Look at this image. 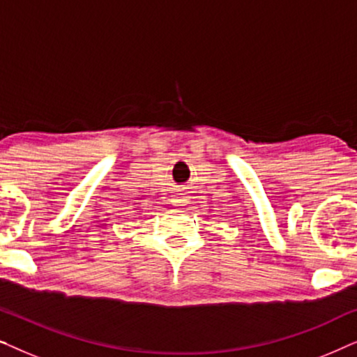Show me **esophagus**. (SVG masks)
<instances>
[{"mask_svg":"<svg viewBox=\"0 0 357 357\" xmlns=\"http://www.w3.org/2000/svg\"><path fill=\"white\" fill-rule=\"evenodd\" d=\"M172 203L175 204V206H180V204L183 203V199H182V198H174V199H172Z\"/></svg>","mask_w":357,"mask_h":357,"instance_id":"esophagus-1","label":"esophagus"}]
</instances>
